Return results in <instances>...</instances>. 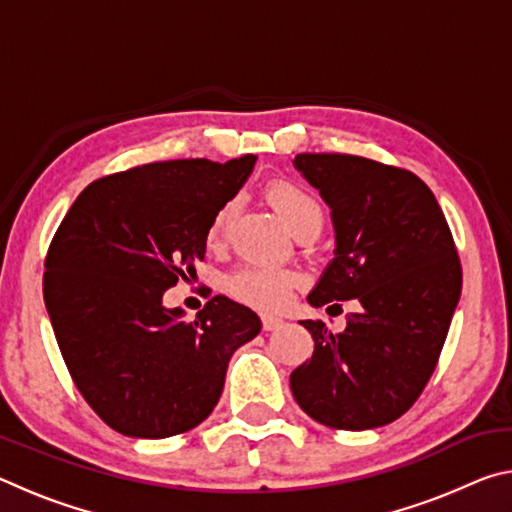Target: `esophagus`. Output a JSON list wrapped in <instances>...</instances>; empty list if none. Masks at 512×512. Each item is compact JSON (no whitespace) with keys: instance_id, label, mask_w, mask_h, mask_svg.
<instances>
[{"instance_id":"34e87169","label":"esophagus","mask_w":512,"mask_h":512,"mask_svg":"<svg viewBox=\"0 0 512 512\" xmlns=\"http://www.w3.org/2000/svg\"><path fill=\"white\" fill-rule=\"evenodd\" d=\"M262 325L266 332H275V329H280L284 325V320L280 316H271V314H264L262 316Z\"/></svg>"}]
</instances>
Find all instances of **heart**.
Wrapping results in <instances>:
<instances>
[{"instance_id":"obj_1","label":"heart","mask_w":512,"mask_h":512,"mask_svg":"<svg viewBox=\"0 0 512 512\" xmlns=\"http://www.w3.org/2000/svg\"><path fill=\"white\" fill-rule=\"evenodd\" d=\"M266 198L293 235L298 230L307 228V225H316L320 230L323 210H320L318 201L305 187L291 183V180H273L266 187ZM230 212L232 203H221L212 212L205 228V244L210 248L223 244ZM298 282V275L287 271V268L244 266L228 280V291L237 300L246 302V305H253L257 309H277L289 300L291 291L298 287Z\"/></svg>"}]
</instances>
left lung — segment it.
Masks as SVG:
<instances>
[{
    "label": "left lung",
    "instance_id": "8db88e82",
    "mask_svg": "<svg viewBox=\"0 0 512 512\" xmlns=\"http://www.w3.org/2000/svg\"><path fill=\"white\" fill-rule=\"evenodd\" d=\"M293 164L332 207L336 230V257L309 305L357 300L359 311L339 334L302 320L314 354L291 372V393L325 427H384L418 400L445 345L463 287L452 230L411 171L348 153H300Z\"/></svg>",
    "mask_w": 512,
    "mask_h": 512
}]
</instances>
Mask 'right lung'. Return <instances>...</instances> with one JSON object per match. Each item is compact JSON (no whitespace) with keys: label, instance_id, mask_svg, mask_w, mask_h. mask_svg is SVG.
Segmentation results:
<instances>
[{"label":"right lung","instance_id":"add662e5","mask_svg":"<svg viewBox=\"0 0 512 512\" xmlns=\"http://www.w3.org/2000/svg\"><path fill=\"white\" fill-rule=\"evenodd\" d=\"M255 155L164 160L83 189L51 239L42 293L83 400L124 436L169 438L201 424L225 370L262 320L214 296L187 323L162 293L196 275L212 212L246 183Z\"/></svg>","mask_w":512,"mask_h":512}]
</instances>
